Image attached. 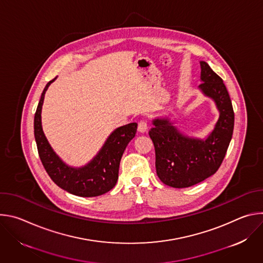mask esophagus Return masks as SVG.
I'll return each mask as SVG.
<instances>
[{"label":"esophagus","mask_w":263,"mask_h":263,"mask_svg":"<svg viewBox=\"0 0 263 263\" xmlns=\"http://www.w3.org/2000/svg\"><path fill=\"white\" fill-rule=\"evenodd\" d=\"M138 131L139 132H141V133H143V132H145L146 130H147V124H146V122L144 121V120H142V121H140L139 123H138Z\"/></svg>","instance_id":"34e87169"}]
</instances>
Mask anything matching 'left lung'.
Segmentation results:
<instances>
[{
    "label": "left lung",
    "mask_w": 263,
    "mask_h": 263,
    "mask_svg": "<svg viewBox=\"0 0 263 263\" xmlns=\"http://www.w3.org/2000/svg\"><path fill=\"white\" fill-rule=\"evenodd\" d=\"M201 64L199 88L219 111L213 131L205 139L185 136L167 119H155L148 131L156 155L159 179L175 189L196 185L216 173L227 153L234 129V111L222 79L205 61Z\"/></svg>",
    "instance_id": "1"
}]
</instances>
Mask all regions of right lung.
<instances>
[{
    "mask_svg": "<svg viewBox=\"0 0 263 263\" xmlns=\"http://www.w3.org/2000/svg\"><path fill=\"white\" fill-rule=\"evenodd\" d=\"M55 79L46 85L34 117V136L43 165L54 183L71 195L89 198L106 194L117 184L122 156L136 134L137 124L130 123L116 129L109 135L98 155L85 166L78 168L68 166L53 151L42 127L45 93Z\"/></svg>",
    "mask_w": 263,
    "mask_h": 263,
    "instance_id": "right-lung-1",
    "label": "right lung"
}]
</instances>
